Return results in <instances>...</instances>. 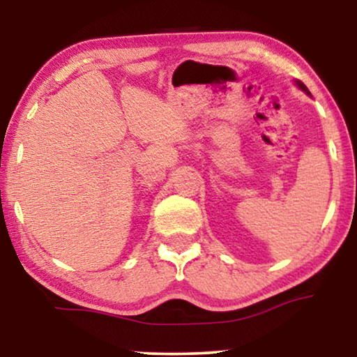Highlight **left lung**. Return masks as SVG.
<instances>
[{"label":"left lung","mask_w":357,"mask_h":357,"mask_svg":"<svg viewBox=\"0 0 357 357\" xmlns=\"http://www.w3.org/2000/svg\"><path fill=\"white\" fill-rule=\"evenodd\" d=\"M297 84H299V86H301V89H304V91L307 92V87H305L304 84H302V82H297Z\"/></svg>","instance_id":"1"}]
</instances>
